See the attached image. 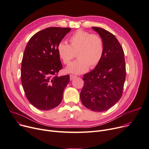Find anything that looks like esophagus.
I'll use <instances>...</instances> for the list:
<instances>
[{"instance_id":"1","label":"esophagus","mask_w":149,"mask_h":149,"mask_svg":"<svg viewBox=\"0 0 149 149\" xmlns=\"http://www.w3.org/2000/svg\"><path fill=\"white\" fill-rule=\"evenodd\" d=\"M77 77L76 75H70V80H72L73 79Z\"/></svg>"}]
</instances>
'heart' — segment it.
Masks as SVG:
<instances>
[{
    "label": "heart",
    "instance_id": "1",
    "mask_svg": "<svg viewBox=\"0 0 149 149\" xmlns=\"http://www.w3.org/2000/svg\"><path fill=\"white\" fill-rule=\"evenodd\" d=\"M69 42V45L61 41L57 46L58 56L64 64L70 63L76 53L78 59L66 66L67 72L82 74L89 67L95 68L101 61L104 46L100 36L78 30L70 36Z\"/></svg>",
    "mask_w": 149,
    "mask_h": 149
}]
</instances>
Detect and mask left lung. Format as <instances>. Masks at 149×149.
Segmentation results:
<instances>
[{"label":"left lung","mask_w":149,"mask_h":149,"mask_svg":"<svg viewBox=\"0 0 149 149\" xmlns=\"http://www.w3.org/2000/svg\"><path fill=\"white\" fill-rule=\"evenodd\" d=\"M92 29L102 39L104 54L93 70L84 75L80 99L89 110L102 112L114 106L122 97L126 77L125 55L114 35L101 27Z\"/></svg>","instance_id":"obj_1"}]
</instances>
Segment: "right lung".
<instances>
[{
	"label": "right lung",
	"mask_w": 149,
	"mask_h": 149,
	"mask_svg": "<svg viewBox=\"0 0 149 149\" xmlns=\"http://www.w3.org/2000/svg\"><path fill=\"white\" fill-rule=\"evenodd\" d=\"M71 30L46 28L35 34L26 47L21 68L22 83L28 101L39 110H52L62 102L69 75H56L62 68L57 46Z\"/></svg>",
	"instance_id": "add662e5"
}]
</instances>
